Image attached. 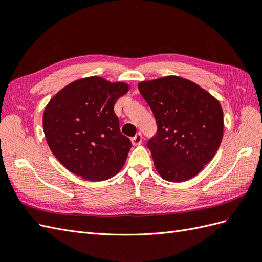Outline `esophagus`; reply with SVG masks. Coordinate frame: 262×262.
I'll list each match as a JSON object with an SVG mask.
<instances>
[{
  "instance_id": "34e87169",
  "label": "esophagus",
  "mask_w": 262,
  "mask_h": 262,
  "mask_svg": "<svg viewBox=\"0 0 262 262\" xmlns=\"http://www.w3.org/2000/svg\"><path fill=\"white\" fill-rule=\"evenodd\" d=\"M131 142H132V144H133L134 146L140 145V144L142 143V134H141V133H138L136 137H133V138L131 139Z\"/></svg>"
}]
</instances>
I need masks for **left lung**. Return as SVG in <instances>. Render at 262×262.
<instances>
[{
	"label": "left lung",
	"instance_id": "left-lung-1",
	"mask_svg": "<svg viewBox=\"0 0 262 262\" xmlns=\"http://www.w3.org/2000/svg\"><path fill=\"white\" fill-rule=\"evenodd\" d=\"M158 130L147 147L160 176L187 181L215 155L223 138L220 101L198 84L177 75L139 83Z\"/></svg>",
	"mask_w": 262,
	"mask_h": 262
}]
</instances>
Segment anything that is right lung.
<instances>
[{"mask_svg": "<svg viewBox=\"0 0 262 262\" xmlns=\"http://www.w3.org/2000/svg\"><path fill=\"white\" fill-rule=\"evenodd\" d=\"M129 90L124 82L89 76L68 84L49 100L42 117L46 141L69 171L102 181L123 167L131 141L120 132L114 106Z\"/></svg>", "mask_w": 262, "mask_h": 262, "instance_id": "1", "label": "right lung"}]
</instances>
